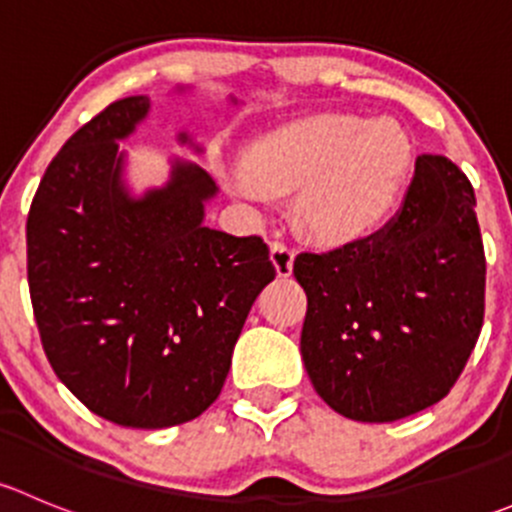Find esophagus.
Here are the masks:
<instances>
[{"instance_id": "esophagus-1", "label": "esophagus", "mask_w": 512, "mask_h": 512, "mask_svg": "<svg viewBox=\"0 0 512 512\" xmlns=\"http://www.w3.org/2000/svg\"><path fill=\"white\" fill-rule=\"evenodd\" d=\"M270 257L277 267V275L280 277H289L292 275V265H294V250L287 245L285 240H272L270 242Z\"/></svg>"}]
</instances>
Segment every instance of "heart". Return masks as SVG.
Masks as SVG:
<instances>
[{
  "mask_svg": "<svg viewBox=\"0 0 512 512\" xmlns=\"http://www.w3.org/2000/svg\"><path fill=\"white\" fill-rule=\"evenodd\" d=\"M411 168V143L399 123L319 116L292 123L257 146L252 175H237L250 198L297 193V218L324 242L376 230L399 200Z\"/></svg>",
  "mask_w": 512,
  "mask_h": 512,
  "instance_id": "b5f03b06",
  "label": "heart"
}]
</instances>
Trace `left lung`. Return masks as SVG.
I'll list each match as a JSON object with an SVG mask.
<instances>
[{
    "label": "left lung",
    "mask_w": 512,
    "mask_h": 512,
    "mask_svg": "<svg viewBox=\"0 0 512 512\" xmlns=\"http://www.w3.org/2000/svg\"><path fill=\"white\" fill-rule=\"evenodd\" d=\"M304 369L352 421H399L441 401L478 342L485 252L476 193L456 163L418 156L394 218L327 252H299Z\"/></svg>",
    "instance_id": "1"
}]
</instances>
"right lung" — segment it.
<instances>
[{
    "label": "right lung",
    "mask_w": 512,
    "mask_h": 512,
    "mask_svg": "<svg viewBox=\"0 0 512 512\" xmlns=\"http://www.w3.org/2000/svg\"><path fill=\"white\" fill-rule=\"evenodd\" d=\"M148 108L128 96L84 123L27 220L46 359L86 409L126 428L178 426L218 399L247 312L277 275L260 235L203 225L218 188L198 165L175 160L165 188L126 193L118 141Z\"/></svg>",
    "instance_id": "right-lung-1"
}]
</instances>
